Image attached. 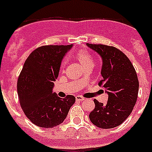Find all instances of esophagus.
<instances>
[{
    "mask_svg": "<svg viewBox=\"0 0 152 152\" xmlns=\"http://www.w3.org/2000/svg\"><path fill=\"white\" fill-rule=\"evenodd\" d=\"M76 101H79V102H82V101H84V100H85L84 97H82V96H76Z\"/></svg>",
    "mask_w": 152,
    "mask_h": 152,
    "instance_id": "esophagus-1",
    "label": "esophagus"
}]
</instances>
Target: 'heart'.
<instances>
[{"mask_svg":"<svg viewBox=\"0 0 152 152\" xmlns=\"http://www.w3.org/2000/svg\"><path fill=\"white\" fill-rule=\"evenodd\" d=\"M75 58H76L80 64L81 65L83 68L88 67H92L93 66V59L91 56L90 54H88L86 50H78L76 54H75ZM65 61L62 64V67H64Z\"/></svg>","mask_w":152,"mask_h":152,"instance_id":"heart-1","label":"heart"}]
</instances>
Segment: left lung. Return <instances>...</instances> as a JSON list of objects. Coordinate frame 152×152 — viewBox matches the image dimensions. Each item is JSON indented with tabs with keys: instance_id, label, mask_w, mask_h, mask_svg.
I'll use <instances>...</instances> for the list:
<instances>
[{
	"instance_id": "left-lung-1",
	"label": "left lung",
	"mask_w": 152,
	"mask_h": 152,
	"mask_svg": "<svg viewBox=\"0 0 152 152\" xmlns=\"http://www.w3.org/2000/svg\"><path fill=\"white\" fill-rule=\"evenodd\" d=\"M86 45L102 58L103 78L98 85L108 94L105 104L94 100L95 108L89 113V119L99 128L116 127L129 117L136 103L139 93L137 74L127 56L118 49L106 45Z\"/></svg>"
}]
</instances>
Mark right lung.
I'll return each mask as SVG.
<instances>
[{
    "label": "right lung",
    "mask_w": 152,
    "mask_h": 152,
    "mask_svg": "<svg viewBox=\"0 0 152 152\" xmlns=\"http://www.w3.org/2000/svg\"><path fill=\"white\" fill-rule=\"evenodd\" d=\"M72 48V44L42 46L25 61L18 80V94L26 116L39 127L61 124L75 103L72 95L63 99L53 92L63 58Z\"/></svg>",
    "instance_id": "add662e5"
}]
</instances>
